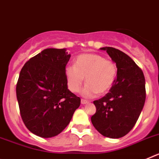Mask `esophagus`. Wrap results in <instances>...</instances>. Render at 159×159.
<instances>
[{
	"label": "esophagus",
	"instance_id": "1",
	"mask_svg": "<svg viewBox=\"0 0 159 159\" xmlns=\"http://www.w3.org/2000/svg\"><path fill=\"white\" fill-rule=\"evenodd\" d=\"M88 101L86 100V99H81V103L82 104H87V103H88Z\"/></svg>",
	"mask_w": 159,
	"mask_h": 159
}]
</instances>
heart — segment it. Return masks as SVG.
<instances>
[{"label": "heart", "instance_id": "b5f03b06", "mask_svg": "<svg viewBox=\"0 0 159 159\" xmlns=\"http://www.w3.org/2000/svg\"><path fill=\"white\" fill-rule=\"evenodd\" d=\"M117 72V66L112 60L96 53H85L75 58L74 66L66 67L65 77L67 88L72 92L80 90L85 77L87 84L82 95L92 98L107 92L115 84Z\"/></svg>", "mask_w": 159, "mask_h": 159}]
</instances>
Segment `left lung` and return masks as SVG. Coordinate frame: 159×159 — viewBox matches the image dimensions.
Returning <instances> with one entry per match:
<instances>
[{
  "instance_id": "obj_1",
  "label": "left lung",
  "mask_w": 159,
  "mask_h": 159,
  "mask_svg": "<svg viewBox=\"0 0 159 159\" xmlns=\"http://www.w3.org/2000/svg\"><path fill=\"white\" fill-rule=\"evenodd\" d=\"M118 68L115 84L105 96L94 101L96 112L92 123L102 135L122 138L135 125L146 100L145 77L129 56L111 47L101 48Z\"/></svg>"
}]
</instances>
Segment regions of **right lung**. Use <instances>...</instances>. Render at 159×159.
I'll use <instances>...</instances> for the list:
<instances>
[{"instance_id":"obj_1","label":"right lung","mask_w":159,"mask_h":159,"mask_svg":"<svg viewBox=\"0 0 159 159\" xmlns=\"http://www.w3.org/2000/svg\"><path fill=\"white\" fill-rule=\"evenodd\" d=\"M65 48H46L25 63L16 84L22 120L36 135L52 138L69 124L80 98L67 88Z\"/></svg>"}]
</instances>
